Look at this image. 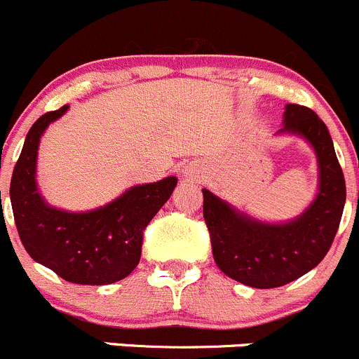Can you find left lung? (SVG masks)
<instances>
[{
	"label": "left lung",
	"instance_id": "obj_1",
	"mask_svg": "<svg viewBox=\"0 0 359 359\" xmlns=\"http://www.w3.org/2000/svg\"><path fill=\"white\" fill-rule=\"evenodd\" d=\"M283 123L279 133L305 137L318 157V195L299 218L258 222L202 190L216 265L251 288H278L312 271L328 253L346 204V180L325 122L307 106L286 104Z\"/></svg>",
	"mask_w": 359,
	"mask_h": 359
}]
</instances>
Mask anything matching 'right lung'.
<instances>
[{
    "instance_id": "1",
    "label": "right lung",
    "mask_w": 359,
    "mask_h": 359,
    "mask_svg": "<svg viewBox=\"0 0 359 359\" xmlns=\"http://www.w3.org/2000/svg\"><path fill=\"white\" fill-rule=\"evenodd\" d=\"M69 106L45 113L33 123L10 181V201L24 248L74 285H111L137 267L143 230L168 202L178 180L129 188L104 208L69 212L48 205L36 187V157L41 134Z\"/></svg>"
}]
</instances>
